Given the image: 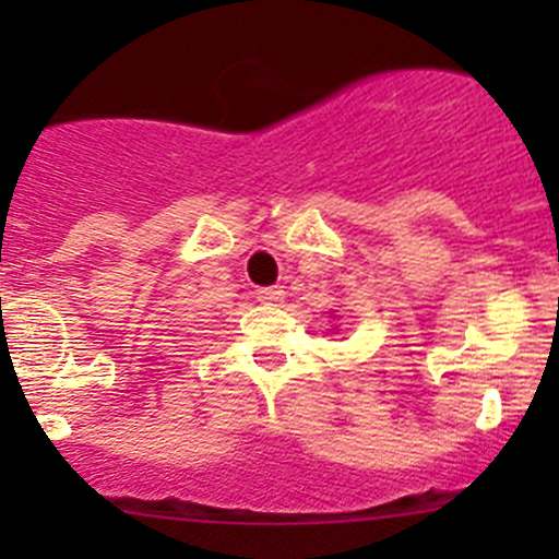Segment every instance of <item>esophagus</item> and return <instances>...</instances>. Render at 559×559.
I'll list each match as a JSON object with an SVG mask.
<instances>
[{
    "label": "esophagus",
    "instance_id": "1",
    "mask_svg": "<svg viewBox=\"0 0 559 559\" xmlns=\"http://www.w3.org/2000/svg\"><path fill=\"white\" fill-rule=\"evenodd\" d=\"M257 300L264 302V306H281L284 302V289L281 286H262V289H257Z\"/></svg>",
    "mask_w": 559,
    "mask_h": 559
}]
</instances>
